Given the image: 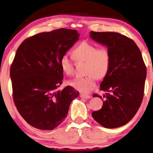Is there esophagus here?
Segmentation results:
<instances>
[{
	"label": "esophagus",
	"instance_id": "1",
	"mask_svg": "<svg viewBox=\"0 0 153 153\" xmlns=\"http://www.w3.org/2000/svg\"><path fill=\"white\" fill-rule=\"evenodd\" d=\"M80 97L82 98V99H90V98H91L90 96L85 95V94H80Z\"/></svg>",
	"mask_w": 153,
	"mask_h": 153
}]
</instances>
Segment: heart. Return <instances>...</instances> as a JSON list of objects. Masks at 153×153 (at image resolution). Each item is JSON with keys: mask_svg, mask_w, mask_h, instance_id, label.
I'll list each match as a JSON object with an SVG mask.
<instances>
[{"mask_svg": "<svg viewBox=\"0 0 153 153\" xmlns=\"http://www.w3.org/2000/svg\"><path fill=\"white\" fill-rule=\"evenodd\" d=\"M73 55L78 62H86L84 77H76L69 82L71 86L82 93H89L97 84V79L106 76L111 67V55L106 48H97L96 45L86 41L81 42L73 51ZM59 65L67 75L74 72V64L67 54L59 60Z\"/></svg>", "mask_w": 153, "mask_h": 153, "instance_id": "obj_1", "label": "heart"}]
</instances>
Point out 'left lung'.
<instances>
[{
	"label": "left lung",
	"instance_id": "8db88e82",
	"mask_svg": "<svg viewBox=\"0 0 153 153\" xmlns=\"http://www.w3.org/2000/svg\"><path fill=\"white\" fill-rule=\"evenodd\" d=\"M90 37L106 47L111 59L110 69L100 84L105 100L92 116L107 128L120 127L134 117L142 103L147 74L142 54L134 41L120 33L91 31Z\"/></svg>",
	"mask_w": 153,
	"mask_h": 153
}]
</instances>
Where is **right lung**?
I'll list each match as a JSON object with an SVG mask.
<instances>
[{
  "instance_id": "obj_1",
  "label": "right lung",
  "mask_w": 153,
  "mask_h": 153,
  "mask_svg": "<svg viewBox=\"0 0 153 153\" xmlns=\"http://www.w3.org/2000/svg\"><path fill=\"white\" fill-rule=\"evenodd\" d=\"M79 37L76 30L61 28L33 35L17 50L10 73L13 100L22 118L37 129L57 127L79 94L69 86L56 90L63 79L59 60Z\"/></svg>"
}]
</instances>
